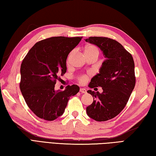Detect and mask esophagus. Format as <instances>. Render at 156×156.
Listing matches in <instances>:
<instances>
[{
    "mask_svg": "<svg viewBox=\"0 0 156 156\" xmlns=\"http://www.w3.org/2000/svg\"><path fill=\"white\" fill-rule=\"evenodd\" d=\"M80 92H81V93H87V89H85V88H80Z\"/></svg>",
    "mask_w": 156,
    "mask_h": 156,
    "instance_id": "34e87169",
    "label": "esophagus"
}]
</instances>
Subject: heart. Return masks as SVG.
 I'll list each match as a JSON object with an SVG mask.
<instances>
[{
	"label": "heart",
	"mask_w": 156,
	"mask_h": 156,
	"mask_svg": "<svg viewBox=\"0 0 156 156\" xmlns=\"http://www.w3.org/2000/svg\"><path fill=\"white\" fill-rule=\"evenodd\" d=\"M73 54H74V51H72L68 55L67 58V62H69V59H70L71 57L72 56ZM84 54H97L98 55V49L94 45H88L87 47L85 48L84 49ZM88 78L86 75H82L80 76V77H78V80L81 84H85L86 82H87Z\"/></svg>",
	"instance_id": "obj_1"
}]
</instances>
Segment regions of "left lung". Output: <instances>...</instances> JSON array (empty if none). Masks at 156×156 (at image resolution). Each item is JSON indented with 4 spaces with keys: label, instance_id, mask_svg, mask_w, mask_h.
Listing matches in <instances>:
<instances>
[{
    "label": "left lung",
    "instance_id": "1",
    "mask_svg": "<svg viewBox=\"0 0 156 156\" xmlns=\"http://www.w3.org/2000/svg\"><path fill=\"white\" fill-rule=\"evenodd\" d=\"M85 41L97 45L107 58L99 74L89 84L91 88L102 87L103 92L87 91L94 97L93 102L87 107V115L97 121L110 120L125 108L134 89L133 59L120 43L112 39L90 37Z\"/></svg>",
    "mask_w": 156,
    "mask_h": 156
}]
</instances>
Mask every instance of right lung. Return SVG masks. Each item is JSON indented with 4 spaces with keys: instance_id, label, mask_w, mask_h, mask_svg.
Segmentation results:
<instances>
[{
    "instance_id": "add662e5",
    "label": "right lung",
    "mask_w": 156,
    "mask_h": 156,
    "mask_svg": "<svg viewBox=\"0 0 156 156\" xmlns=\"http://www.w3.org/2000/svg\"><path fill=\"white\" fill-rule=\"evenodd\" d=\"M82 37H52L33 46L21 66L20 90L29 108L39 118L54 121L62 115L69 98L79 92L78 86L54 90L59 76L66 72V59Z\"/></svg>"
}]
</instances>
